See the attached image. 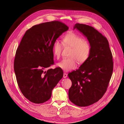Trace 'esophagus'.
I'll return each instance as SVG.
<instances>
[{"mask_svg":"<svg viewBox=\"0 0 124 124\" xmlns=\"http://www.w3.org/2000/svg\"><path fill=\"white\" fill-rule=\"evenodd\" d=\"M67 77V74H66V73H64V74H63V77L64 78H66Z\"/></svg>","mask_w":124,"mask_h":124,"instance_id":"obj_1","label":"esophagus"}]
</instances>
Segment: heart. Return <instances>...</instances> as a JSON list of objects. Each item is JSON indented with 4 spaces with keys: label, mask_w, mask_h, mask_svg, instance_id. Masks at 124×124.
Instances as JSON below:
<instances>
[{
    "label": "heart",
    "mask_w": 124,
    "mask_h": 124,
    "mask_svg": "<svg viewBox=\"0 0 124 124\" xmlns=\"http://www.w3.org/2000/svg\"><path fill=\"white\" fill-rule=\"evenodd\" d=\"M63 43L65 46L71 48L68 58H64L57 64V66L65 71L74 69L77 66V62L79 64L85 62L88 58L91 45L89 42L84 40L80 36L72 32H68L63 37ZM63 45L59 41H56L53 46L54 55L59 58L61 54Z\"/></svg>",
    "instance_id": "obj_1"
}]
</instances>
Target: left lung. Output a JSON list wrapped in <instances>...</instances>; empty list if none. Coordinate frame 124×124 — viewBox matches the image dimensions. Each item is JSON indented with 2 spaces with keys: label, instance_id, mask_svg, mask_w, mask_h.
Returning <instances> with one entry per match:
<instances>
[{
  "label": "left lung",
  "instance_id": "left-lung-1",
  "mask_svg": "<svg viewBox=\"0 0 124 124\" xmlns=\"http://www.w3.org/2000/svg\"><path fill=\"white\" fill-rule=\"evenodd\" d=\"M91 45L87 60L78 69L68 73L72 81L69 89L70 101L79 107H86L99 101L106 92L113 71V60L107 39L94 28L76 23Z\"/></svg>",
  "mask_w": 124,
  "mask_h": 124
}]
</instances>
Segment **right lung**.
<instances>
[{
	"instance_id": "obj_1",
	"label": "right lung",
	"mask_w": 124,
	"mask_h": 124,
	"mask_svg": "<svg viewBox=\"0 0 124 124\" xmlns=\"http://www.w3.org/2000/svg\"><path fill=\"white\" fill-rule=\"evenodd\" d=\"M68 29L55 21L34 25L23 36L16 51L14 70L19 89L30 101L42 103L48 101L63 77L59 67L45 69L54 63V43Z\"/></svg>"
}]
</instances>
